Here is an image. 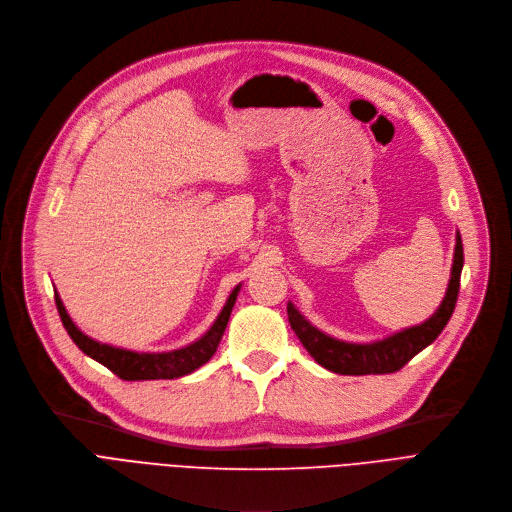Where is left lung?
Here are the masks:
<instances>
[{"label": "left lung", "instance_id": "left-lung-1", "mask_svg": "<svg viewBox=\"0 0 512 512\" xmlns=\"http://www.w3.org/2000/svg\"><path fill=\"white\" fill-rule=\"evenodd\" d=\"M462 264H465V254H462L460 233H456L452 277L440 308H437L435 314L429 316L425 323L408 327L400 333L379 339V342L352 344V342H342V339H335L319 331L314 325H310L291 302L287 304L289 325L300 337V342L308 350V354L327 371H333L337 375L396 373L410 358H415L421 350L433 344L435 337L440 335L448 325L456 306V298H458Z\"/></svg>", "mask_w": 512, "mask_h": 512}]
</instances>
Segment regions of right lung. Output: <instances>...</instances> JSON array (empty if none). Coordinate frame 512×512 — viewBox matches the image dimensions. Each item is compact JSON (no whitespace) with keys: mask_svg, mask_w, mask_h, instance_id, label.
Wrapping results in <instances>:
<instances>
[{"mask_svg":"<svg viewBox=\"0 0 512 512\" xmlns=\"http://www.w3.org/2000/svg\"><path fill=\"white\" fill-rule=\"evenodd\" d=\"M239 287L241 285H237L231 291V296L227 298V304L223 306L221 314H218V319L212 323V327L200 339H196V342L185 346V348L173 350V352H133V350H123V348H114L108 344L95 342V339L85 335L75 323H72V319L68 316L64 304L58 296V291H54V298H56L62 325L68 331L72 342L79 346V350H83L89 358L104 364L106 369H110L120 379L150 381V379H177V377L189 375L212 358V354L216 352L218 344H221V337L227 329L231 310H233L237 294H239Z\"/></svg>","mask_w":512,"mask_h":512,"instance_id":"1","label":"right lung"}]
</instances>
